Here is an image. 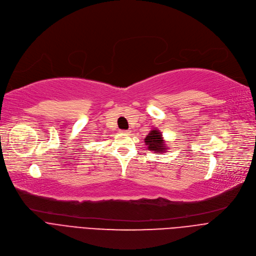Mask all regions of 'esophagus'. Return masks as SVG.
Instances as JSON below:
<instances>
[{"mask_svg":"<svg viewBox=\"0 0 256 256\" xmlns=\"http://www.w3.org/2000/svg\"><path fill=\"white\" fill-rule=\"evenodd\" d=\"M120 132H121V134H128L130 130H120Z\"/></svg>","mask_w":256,"mask_h":256,"instance_id":"1","label":"esophagus"}]
</instances>
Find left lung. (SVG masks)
Segmentation results:
<instances>
[{"label": "left lung", "instance_id": "1", "mask_svg": "<svg viewBox=\"0 0 256 256\" xmlns=\"http://www.w3.org/2000/svg\"><path fill=\"white\" fill-rule=\"evenodd\" d=\"M144 142L148 150H152L158 154H162L167 150V145L165 144L162 132L158 128L150 130L148 135L144 139Z\"/></svg>", "mask_w": 256, "mask_h": 256}]
</instances>
